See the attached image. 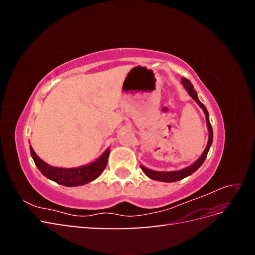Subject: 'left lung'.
<instances>
[{"mask_svg": "<svg viewBox=\"0 0 255 255\" xmlns=\"http://www.w3.org/2000/svg\"><path fill=\"white\" fill-rule=\"evenodd\" d=\"M182 84L184 85L185 89H186L188 91L189 96L195 100V101L199 104V106L201 107V109L203 110L204 114H205V117H206V123H207V128H208V132H210V136H208V142H207V145L206 148L203 152V154L201 156L199 157V159H197L194 164H192L191 166L185 168V169H182V170L180 171H170V172H161V171H153V170H150V169L145 168L143 166H140L141 170L148 175L150 179L152 180H155V181H160V182H175V181H180L182 179H184V177H186L190 174L194 173L197 169L201 166L204 160L207 156V153H208V150H210L211 145H212V142H213V128H212V126H211V122H210V118H208V112L206 110V107L200 102V100L198 99V96H197V92L196 90L194 89V86H192V84L190 83V81H188L187 79L183 78L182 79Z\"/></svg>", "mask_w": 255, "mask_h": 255, "instance_id": "1", "label": "left lung"}]
</instances>
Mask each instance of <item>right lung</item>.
I'll list each match as a JSON object with an SVG mask.
<instances>
[{
	"label": "right lung",
	"instance_id": "right-lung-1",
	"mask_svg": "<svg viewBox=\"0 0 255 255\" xmlns=\"http://www.w3.org/2000/svg\"><path fill=\"white\" fill-rule=\"evenodd\" d=\"M29 149L30 155H32L37 168L39 169V171L44 176L60 185L69 187L80 186V185L87 184L97 179L105 169L107 165V158L110 155V150H106L101 157L87 166H82L79 168H57L45 164L43 160L37 156L32 146H29Z\"/></svg>",
	"mask_w": 255,
	"mask_h": 255
}]
</instances>
